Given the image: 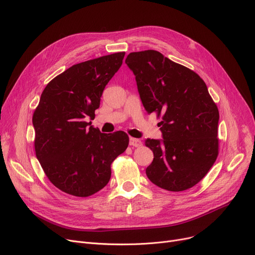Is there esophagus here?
<instances>
[{
  "label": "esophagus",
  "instance_id": "34e87169",
  "mask_svg": "<svg viewBox=\"0 0 255 255\" xmlns=\"http://www.w3.org/2000/svg\"><path fill=\"white\" fill-rule=\"evenodd\" d=\"M129 144L132 146H135V148H138L142 143L138 138H134V137H130L129 139Z\"/></svg>",
  "mask_w": 255,
  "mask_h": 255
}]
</instances>
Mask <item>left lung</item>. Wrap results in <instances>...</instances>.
<instances>
[{
  "instance_id": "1",
  "label": "left lung",
  "mask_w": 255,
  "mask_h": 255,
  "mask_svg": "<svg viewBox=\"0 0 255 255\" xmlns=\"http://www.w3.org/2000/svg\"><path fill=\"white\" fill-rule=\"evenodd\" d=\"M125 63L135 76L146 113L162 116V139H145L154 159L149 180L168 191L189 189L218 156L219 112L204 80L156 50L131 52Z\"/></svg>"
}]
</instances>
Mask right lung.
Masks as SVG:
<instances>
[{
	"instance_id": "1",
	"label": "right lung",
	"mask_w": 255,
	"mask_h": 255,
	"mask_svg": "<svg viewBox=\"0 0 255 255\" xmlns=\"http://www.w3.org/2000/svg\"><path fill=\"white\" fill-rule=\"evenodd\" d=\"M117 52L73 65L43 90L33 115L35 151L46 177L60 190L87 197L109 183L114 160L125 152L123 131L101 133L90 126L105 86L123 63Z\"/></svg>"
}]
</instances>
